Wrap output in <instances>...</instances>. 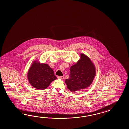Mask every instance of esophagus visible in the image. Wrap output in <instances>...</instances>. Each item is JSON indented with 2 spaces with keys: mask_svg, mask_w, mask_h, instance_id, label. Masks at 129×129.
<instances>
[{
  "mask_svg": "<svg viewBox=\"0 0 129 129\" xmlns=\"http://www.w3.org/2000/svg\"><path fill=\"white\" fill-rule=\"evenodd\" d=\"M58 78L60 79H64V76H58Z\"/></svg>",
  "mask_w": 129,
  "mask_h": 129,
  "instance_id": "34e87169",
  "label": "esophagus"
}]
</instances>
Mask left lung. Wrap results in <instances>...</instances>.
Returning <instances> with one entry per match:
<instances>
[{
	"instance_id": "left-lung-1",
	"label": "left lung",
	"mask_w": 129,
	"mask_h": 129,
	"mask_svg": "<svg viewBox=\"0 0 129 129\" xmlns=\"http://www.w3.org/2000/svg\"><path fill=\"white\" fill-rule=\"evenodd\" d=\"M95 75L94 64L88 57L81 53L80 59L70 68L69 78L66 79L65 82L70 91H77L91 85Z\"/></svg>"
}]
</instances>
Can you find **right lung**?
Returning a JSON list of instances; mask_svg holds the SVG:
<instances>
[{
  "mask_svg": "<svg viewBox=\"0 0 129 129\" xmlns=\"http://www.w3.org/2000/svg\"><path fill=\"white\" fill-rule=\"evenodd\" d=\"M27 78L33 87L43 90L47 88L57 77L48 64H41L35 60L29 69Z\"/></svg>",
  "mask_w": 129,
  "mask_h": 129,
  "instance_id": "1",
  "label": "right lung"
}]
</instances>
